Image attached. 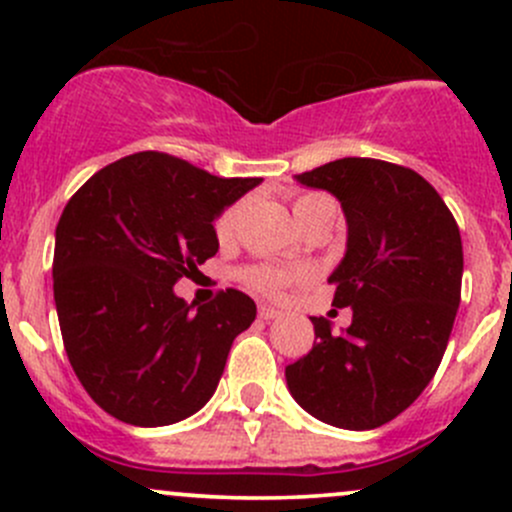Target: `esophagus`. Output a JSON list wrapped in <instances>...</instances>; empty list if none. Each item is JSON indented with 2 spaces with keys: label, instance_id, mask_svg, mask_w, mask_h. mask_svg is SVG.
I'll return each mask as SVG.
<instances>
[{
  "label": "esophagus",
  "instance_id": "obj_1",
  "mask_svg": "<svg viewBox=\"0 0 512 512\" xmlns=\"http://www.w3.org/2000/svg\"><path fill=\"white\" fill-rule=\"evenodd\" d=\"M282 312H277L275 307H267V304H260V319H265V322H272V319L280 317Z\"/></svg>",
  "mask_w": 512,
  "mask_h": 512
}]
</instances>
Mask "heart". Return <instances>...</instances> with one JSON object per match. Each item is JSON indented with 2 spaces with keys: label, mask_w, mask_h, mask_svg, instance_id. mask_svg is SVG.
I'll list each match as a JSON object with an SVG mask.
<instances>
[{
  "label": "heart",
  "mask_w": 512,
  "mask_h": 512,
  "mask_svg": "<svg viewBox=\"0 0 512 512\" xmlns=\"http://www.w3.org/2000/svg\"><path fill=\"white\" fill-rule=\"evenodd\" d=\"M319 205H332V200H329L327 195H319V193L299 195V198L294 200V205H292L294 218H297V220L304 218L309 210L319 208ZM242 210H245V205L235 203V205H230V208H227L223 215H220V220H218V237H220V240H230V237L235 235L237 227H240V220H242ZM289 277H292V275H289L287 270H280V267H255V270L245 272L247 285L260 289V292H267V294H275L277 289L285 285Z\"/></svg>",
  "instance_id": "b5f03b06"
}]
</instances>
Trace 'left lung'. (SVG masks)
<instances>
[{"label": "left lung", "instance_id": "1", "mask_svg": "<svg viewBox=\"0 0 512 512\" xmlns=\"http://www.w3.org/2000/svg\"><path fill=\"white\" fill-rule=\"evenodd\" d=\"M294 180L342 205L347 250L329 285L352 324L337 334L314 317V347L285 369L287 389L329 426L379 428L441 364L461 304V232L436 188L404 165L339 158Z\"/></svg>", "mask_w": 512, "mask_h": 512}]
</instances>
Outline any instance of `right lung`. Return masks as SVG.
Listing matches in <instances>:
<instances>
[{
  "mask_svg": "<svg viewBox=\"0 0 512 512\" xmlns=\"http://www.w3.org/2000/svg\"><path fill=\"white\" fill-rule=\"evenodd\" d=\"M260 183L146 151L101 168L66 203L56 314L81 386L106 414L170 426L215 394L232 339L257 307L237 289L195 307L173 285L218 252L215 220Z\"/></svg>",
  "mask_w": 512,
  "mask_h": 512,
  "instance_id": "add662e5",
  "label": "right lung"
}]
</instances>
